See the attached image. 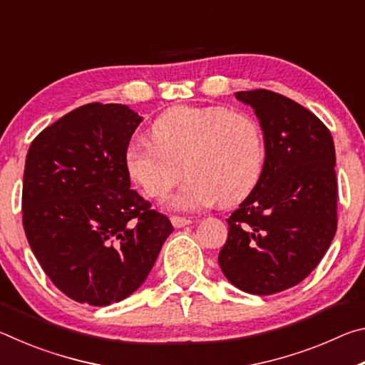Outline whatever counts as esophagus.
<instances>
[{
    "instance_id": "1",
    "label": "esophagus",
    "mask_w": 365,
    "mask_h": 365,
    "mask_svg": "<svg viewBox=\"0 0 365 365\" xmlns=\"http://www.w3.org/2000/svg\"><path fill=\"white\" fill-rule=\"evenodd\" d=\"M172 225H174L175 228H182V227H187L191 224L190 219H185V217H172L170 219Z\"/></svg>"
}]
</instances>
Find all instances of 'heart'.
<instances>
[{
  "label": "heart",
  "instance_id": "heart-1",
  "mask_svg": "<svg viewBox=\"0 0 365 365\" xmlns=\"http://www.w3.org/2000/svg\"><path fill=\"white\" fill-rule=\"evenodd\" d=\"M153 141L135 140L123 151V168L150 197H160L180 178L187 183L165 200L178 212H196L215 202L235 205L259 182L265 143L259 123L224 106H175L150 128Z\"/></svg>",
  "mask_w": 365,
  "mask_h": 365
}]
</instances>
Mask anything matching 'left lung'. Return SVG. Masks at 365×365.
<instances>
[{"mask_svg": "<svg viewBox=\"0 0 365 365\" xmlns=\"http://www.w3.org/2000/svg\"><path fill=\"white\" fill-rule=\"evenodd\" d=\"M235 98L255 109L265 164L255 190L227 219L219 265L242 292L274 294L304 280L335 237V145L329 128L287 96L252 90Z\"/></svg>", "mask_w": 365, "mask_h": 365, "instance_id": "8db88e82", "label": "left lung"}]
</instances>
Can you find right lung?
<instances>
[{
  "mask_svg": "<svg viewBox=\"0 0 365 365\" xmlns=\"http://www.w3.org/2000/svg\"><path fill=\"white\" fill-rule=\"evenodd\" d=\"M143 117L91 103L46 127L29 148L22 214L30 248L71 299L109 306L143 285L169 235L123 168Z\"/></svg>",
  "mask_w": 365,
  "mask_h": 365,
  "instance_id": "obj_1",
  "label": "right lung"
}]
</instances>
